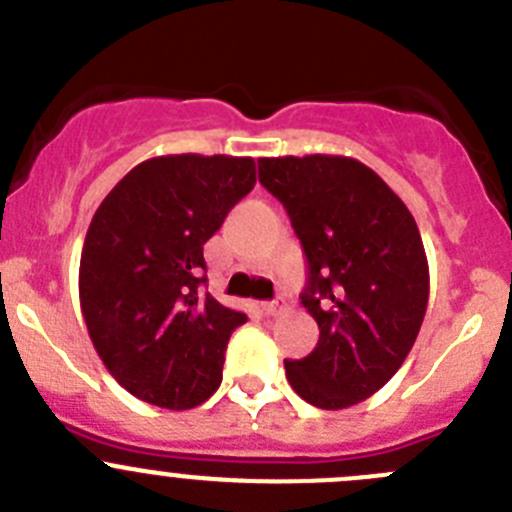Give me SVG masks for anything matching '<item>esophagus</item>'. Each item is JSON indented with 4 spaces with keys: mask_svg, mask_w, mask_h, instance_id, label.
<instances>
[{
    "mask_svg": "<svg viewBox=\"0 0 512 512\" xmlns=\"http://www.w3.org/2000/svg\"><path fill=\"white\" fill-rule=\"evenodd\" d=\"M279 301H264V304H261V311H264L266 316H274V314H279Z\"/></svg>",
    "mask_w": 512,
    "mask_h": 512,
    "instance_id": "esophagus-1",
    "label": "esophagus"
}]
</instances>
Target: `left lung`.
<instances>
[{"mask_svg": "<svg viewBox=\"0 0 512 512\" xmlns=\"http://www.w3.org/2000/svg\"><path fill=\"white\" fill-rule=\"evenodd\" d=\"M309 261L301 304L319 324L304 359H286L294 392L321 410L364 402L410 354L430 299V266L410 208L347 155L259 158Z\"/></svg>", "mask_w": 512, "mask_h": 512, "instance_id": "8db88e82", "label": "left lung"}]
</instances>
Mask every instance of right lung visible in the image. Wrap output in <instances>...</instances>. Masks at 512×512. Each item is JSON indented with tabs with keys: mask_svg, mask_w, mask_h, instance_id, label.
<instances>
[{
	"mask_svg": "<svg viewBox=\"0 0 512 512\" xmlns=\"http://www.w3.org/2000/svg\"><path fill=\"white\" fill-rule=\"evenodd\" d=\"M253 186V158L158 155L92 216L80 256L87 334L107 372L148 405L191 410L221 384L246 314L201 294L203 243Z\"/></svg>",
	"mask_w": 512,
	"mask_h": 512,
	"instance_id": "1",
	"label": "right lung"
}]
</instances>
